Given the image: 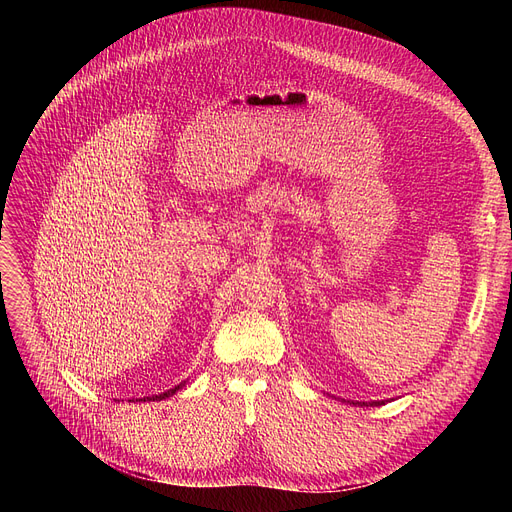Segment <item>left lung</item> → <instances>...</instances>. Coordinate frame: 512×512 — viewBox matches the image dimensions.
Instances as JSON below:
<instances>
[{
	"label": "left lung",
	"instance_id": "1",
	"mask_svg": "<svg viewBox=\"0 0 512 512\" xmlns=\"http://www.w3.org/2000/svg\"><path fill=\"white\" fill-rule=\"evenodd\" d=\"M353 405H355V402H353ZM363 405L367 407V402H363ZM369 405L371 407H380V405H384V400H373V402H369Z\"/></svg>",
	"mask_w": 512,
	"mask_h": 512
}]
</instances>
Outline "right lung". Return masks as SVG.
<instances>
[{"instance_id": "1", "label": "right lung", "mask_w": 512, "mask_h": 512, "mask_svg": "<svg viewBox=\"0 0 512 512\" xmlns=\"http://www.w3.org/2000/svg\"><path fill=\"white\" fill-rule=\"evenodd\" d=\"M184 384H178V386H174L172 390H168V392H164V394H157V396H147L149 400H164V398H168V396H172V394H176L180 388H182Z\"/></svg>"}]
</instances>
